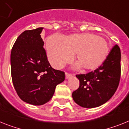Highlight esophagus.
Returning a JSON list of instances; mask_svg holds the SVG:
<instances>
[{
	"label": "esophagus",
	"instance_id": "34e87169",
	"mask_svg": "<svg viewBox=\"0 0 129 129\" xmlns=\"http://www.w3.org/2000/svg\"><path fill=\"white\" fill-rule=\"evenodd\" d=\"M72 76H73V75L72 74H70V73H66V79H68L69 78L71 77Z\"/></svg>",
	"mask_w": 129,
	"mask_h": 129
}]
</instances>
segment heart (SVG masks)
<instances>
[{"label":"heart","instance_id":"heart-1","mask_svg":"<svg viewBox=\"0 0 129 129\" xmlns=\"http://www.w3.org/2000/svg\"><path fill=\"white\" fill-rule=\"evenodd\" d=\"M50 62L59 69L70 62L75 54L77 68L81 66L86 70H95L106 59L110 45L104 39L96 35L73 34L64 38L59 35L50 37L46 42Z\"/></svg>","mask_w":129,"mask_h":129}]
</instances>
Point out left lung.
<instances>
[{
    "label": "left lung",
    "mask_w": 129,
    "mask_h": 129,
    "mask_svg": "<svg viewBox=\"0 0 129 129\" xmlns=\"http://www.w3.org/2000/svg\"><path fill=\"white\" fill-rule=\"evenodd\" d=\"M121 77V50L115 45L101 66L86 74L77 75L79 87L72 94L73 100L85 108L100 106L116 91Z\"/></svg>",
    "instance_id": "8db88e82"
}]
</instances>
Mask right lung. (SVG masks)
Here are the masks:
<instances>
[{
  "mask_svg": "<svg viewBox=\"0 0 129 129\" xmlns=\"http://www.w3.org/2000/svg\"><path fill=\"white\" fill-rule=\"evenodd\" d=\"M43 27L23 31L10 56L13 85L26 103L41 106L52 98L56 85L65 80L63 71L53 69L47 59L41 36Z\"/></svg>",
  "mask_w": 129,
  "mask_h": 129,
  "instance_id": "add662e5",
  "label": "right lung"
}]
</instances>
